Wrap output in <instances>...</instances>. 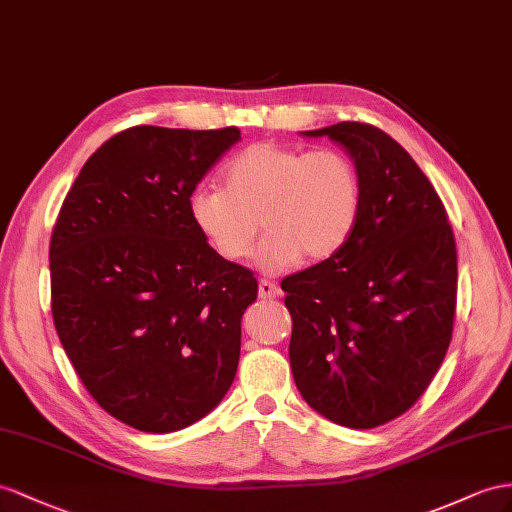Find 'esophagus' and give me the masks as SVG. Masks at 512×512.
<instances>
[{
	"label": "esophagus",
	"instance_id": "obj_1",
	"mask_svg": "<svg viewBox=\"0 0 512 512\" xmlns=\"http://www.w3.org/2000/svg\"><path fill=\"white\" fill-rule=\"evenodd\" d=\"M281 294L279 285L272 283L268 279H259V296L261 298H277Z\"/></svg>",
	"mask_w": 512,
	"mask_h": 512
}]
</instances>
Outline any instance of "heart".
Returning <instances> with one entry per match:
<instances>
[{"instance_id":"heart-1","label":"heart","mask_w":512,"mask_h":512,"mask_svg":"<svg viewBox=\"0 0 512 512\" xmlns=\"http://www.w3.org/2000/svg\"><path fill=\"white\" fill-rule=\"evenodd\" d=\"M222 181L225 188L192 190L194 229L218 257L242 261L264 227L268 235L257 261L268 272L292 268L303 257L311 264L331 259L348 244L361 216L359 170L337 149L257 142L231 157Z\"/></svg>"}]
</instances>
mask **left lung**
<instances>
[{
    "instance_id": "obj_1",
    "label": "left lung",
    "mask_w": 512,
    "mask_h": 512,
    "mask_svg": "<svg viewBox=\"0 0 512 512\" xmlns=\"http://www.w3.org/2000/svg\"><path fill=\"white\" fill-rule=\"evenodd\" d=\"M329 136L361 177V216L331 259L281 281L300 396L331 422L376 428L422 398L452 342L456 242L443 201L383 129L337 123Z\"/></svg>"
}]
</instances>
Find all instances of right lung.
Segmentation results:
<instances>
[{
	"mask_svg": "<svg viewBox=\"0 0 512 512\" xmlns=\"http://www.w3.org/2000/svg\"><path fill=\"white\" fill-rule=\"evenodd\" d=\"M238 127L136 125L88 157L49 244L51 316L82 385L142 432H175L225 398L251 270L218 257L188 199Z\"/></svg>",
	"mask_w": 512,
	"mask_h": 512,
	"instance_id": "add662e5",
	"label": "right lung"
}]
</instances>
